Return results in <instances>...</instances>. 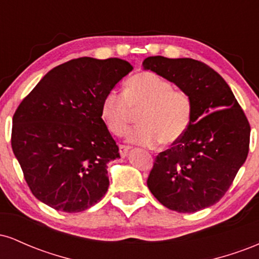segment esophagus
I'll return each instance as SVG.
<instances>
[{
	"label": "esophagus",
	"mask_w": 259,
	"mask_h": 259,
	"mask_svg": "<svg viewBox=\"0 0 259 259\" xmlns=\"http://www.w3.org/2000/svg\"><path fill=\"white\" fill-rule=\"evenodd\" d=\"M130 150V146H126V145H120L119 146V153L121 157H125L127 152H129Z\"/></svg>",
	"instance_id": "34e87169"
}]
</instances>
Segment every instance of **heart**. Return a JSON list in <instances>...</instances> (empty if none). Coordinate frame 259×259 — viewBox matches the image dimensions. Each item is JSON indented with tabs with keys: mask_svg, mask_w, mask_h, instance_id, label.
<instances>
[{
	"mask_svg": "<svg viewBox=\"0 0 259 259\" xmlns=\"http://www.w3.org/2000/svg\"><path fill=\"white\" fill-rule=\"evenodd\" d=\"M139 112V125L127 135L129 141L153 147L158 142L171 146L180 141L190 127L194 112L186 91L158 74L142 72L126 81L124 94L112 89L101 102V118L113 135L120 136L129 127L133 112Z\"/></svg>",
	"mask_w": 259,
	"mask_h": 259,
	"instance_id": "1",
	"label": "heart"
}]
</instances>
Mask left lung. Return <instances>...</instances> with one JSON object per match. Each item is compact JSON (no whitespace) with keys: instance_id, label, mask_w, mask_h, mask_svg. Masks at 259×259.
<instances>
[{"instance_id":"8db88e82","label":"left lung","mask_w":259,"mask_h":259,"mask_svg":"<svg viewBox=\"0 0 259 259\" xmlns=\"http://www.w3.org/2000/svg\"><path fill=\"white\" fill-rule=\"evenodd\" d=\"M142 65L186 91L194 103L185 135L154 159L148 189L175 212L213 206L247 158L251 126L245 113L225 80L200 61L154 56Z\"/></svg>"}]
</instances>
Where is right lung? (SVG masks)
Returning <instances> with one entry per match:
<instances>
[{"instance_id":"1","label":"right lung","mask_w":259,"mask_h":259,"mask_svg":"<svg viewBox=\"0 0 259 259\" xmlns=\"http://www.w3.org/2000/svg\"><path fill=\"white\" fill-rule=\"evenodd\" d=\"M132 70L119 58L72 59L50 70L20 102L12 150L37 200L76 213L106 195L107 163L120 156L101 118V102Z\"/></svg>"}]
</instances>
